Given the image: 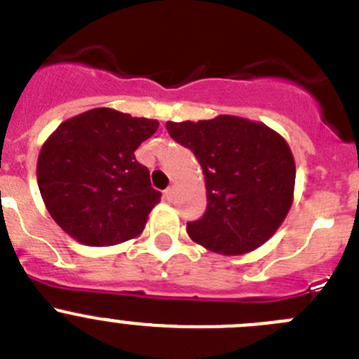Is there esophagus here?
Masks as SVG:
<instances>
[{"mask_svg": "<svg viewBox=\"0 0 359 359\" xmlns=\"http://www.w3.org/2000/svg\"><path fill=\"white\" fill-rule=\"evenodd\" d=\"M175 193H177L175 186H170L168 189L164 191V196H166V200H173V198H175Z\"/></svg>", "mask_w": 359, "mask_h": 359, "instance_id": "esophagus-1", "label": "esophagus"}]
</instances>
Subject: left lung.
Here are the masks:
<instances>
[{
	"instance_id": "8db88e82",
	"label": "left lung",
	"mask_w": 359,
	"mask_h": 359,
	"mask_svg": "<svg viewBox=\"0 0 359 359\" xmlns=\"http://www.w3.org/2000/svg\"><path fill=\"white\" fill-rule=\"evenodd\" d=\"M166 129L205 175L207 209L187 223L191 239L223 255H243L271 239L294 198L296 163L285 140L232 115L166 122Z\"/></svg>"
}]
</instances>
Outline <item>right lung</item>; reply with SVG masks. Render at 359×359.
Instances as JSON below:
<instances>
[{
  "label": "right lung",
  "instance_id": "obj_1",
  "mask_svg": "<svg viewBox=\"0 0 359 359\" xmlns=\"http://www.w3.org/2000/svg\"><path fill=\"white\" fill-rule=\"evenodd\" d=\"M159 127L109 108L60 123L40 149L36 182L53 219L86 246H113L145 229L161 193L134 150Z\"/></svg>",
  "mask_w": 359,
  "mask_h": 359
}]
</instances>
